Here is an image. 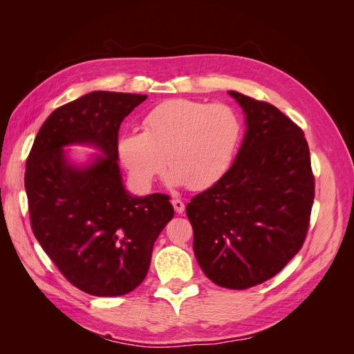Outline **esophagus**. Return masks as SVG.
Returning a JSON list of instances; mask_svg holds the SVG:
<instances>
[{"instance_id": "esophagus-1", "label": "esophagus", "mask_w": 354, "mask_h": 354, "mask_svg": "<svg viewBox=\"0 0 354 354\" xmlns=\"http://www.w3.org/2000/svg\"><path fill=\"white\" fill-rule=\"evenodd\" d=\"M171 203H173V207H174L177 214H183L185 212V203L181 202L180 199H173V201H171Z\"/></svg>"}]
</instances>
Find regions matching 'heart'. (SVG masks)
I'll return each mask as SVG.
<instances>
[{"mask_svg": "<svg viewBox=\"0 0 354 354\" xmlns=\"http://www.w3.org/2000/svg\"><path fill=\"white\" fill-rule=\"evenodd\" d=\"M241 138V121L226 104L169 99L146 115L143 133H125L116 149L134 183L149 189L168 165V181L207 189L227 173Z\"/></svg>", "mask_w": 354, "mask_h": 354, "instance_id": "obj_1", "label": "heart"}]
</instances>
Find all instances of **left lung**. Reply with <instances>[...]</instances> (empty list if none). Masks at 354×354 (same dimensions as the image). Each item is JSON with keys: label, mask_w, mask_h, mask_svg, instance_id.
Here are the masks:
<instances>
[{"label": "left lung", "mask_w": 354, "mask_h": 354, "mask_svg": "<svg viewBox=\"0 0 354 354\" xmlns=\"http://www.w3.org/2000/svg\"><path fill=\"white\" fill-rule=\"evenodd\" d=\"M227 93L245 115L242 145L186 214L202 272L218 286L246 289L279 273L303 246L315 178L301 128L270 103Z\"/></svg>", "instance_id": "1"}]
</instances>
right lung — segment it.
Instances as JSON below:
<instances>
[{
	"mask_svg": "<svg viewBox=\"0 0 354 354\" xmlns=\"http://www.w3.org/2000/svg\"><path fill=\"white\" fill-rule=\"evenodd\" d=\"M146 94L93 91L60 106L42 124L26 160L30 224L66 279L95 297L131 292L151 266L156 238L173 218L169 196H134L118 165L121 122ZM69 145L96 153L84 163Z\"/></svg>",
	"mask_w": 354,
	"mask_h": 354,
	"instance_id": "right-lung-1",
	"label": "right lung"
}]
</instances>
